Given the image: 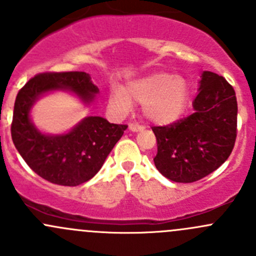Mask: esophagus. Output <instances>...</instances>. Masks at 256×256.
I'll return each instance as SVG.
<instances>
[{"label":"esophagus","mask_w":256,"mask_h":256,"mask_svg":"<svg viewBox=\"0 0 256 256\" xmlns=\"http://www.w3.org/2000/svg\"><path fill=\"white\" fill-rule=\"evenodd\" d=\"M144 128V126L138 125V124H130L128 125V130L132 131V132H138V131H142Z\"/></svg>","instance_id":"34e87169"}]
</instances>
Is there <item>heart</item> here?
<instances>
[{
	"instance_id": "heart-1",
	"label": "heart",
	"mask_w": 256,
	"mask_h": 256,
	"mask_svg": "<svg viewBox=\"0 0 256 256\" xmlns=\"http://www.w3.org/2000/svg\"><path fill=\"white\" fill-rule=\"evenodd\" d=\"M190 86L183 76L164 72L147 74L126 84L125 89L112 90L109 104L118 115H125L132 102L142 104L144 116L157 125H168L184 112Z\"/></svg>"
}]
</instances>
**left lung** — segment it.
Segmentation results:
<instances>
[{
    "label": "left lung",
    "instance_id": "left-lung-1",
    "mask_svg": "<svg viewBox=\"0 0 256 256\" xmlns=\"http://www.w3.org/2000/svg\"><path fill=\"white\" fill-rule=\"evenodd\" d=\"M192 115L170 126L152 128L156 168L168 180L190 183L228 160L236 138V92L223 76L203 72Z\"/></svg>",
    "mask_w": 256,
    "mask_h": 256
}]
</instances>
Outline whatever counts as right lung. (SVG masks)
Instances as JSON below:
<instances>
[{"mask_svg": "<svg viewBox=\"0 0 256 256\" xmlns=\"http://www.w3.org/2000/svg\"><path fill=\"white\" fill-rule=\"evenodd\" d=\"M69 92L89 106L99 88L85 72L43 73L18 92L11 135L26 164L42 178L60 186H79L99 172L116 142L128 128L102 116H86L64 134L42 132L30 118L32 108L49 92Z\"/></svg>", "mask_w": 256, "mask_h": 256, "instance_id": "1", "label": "right lung"}]
</instances>
